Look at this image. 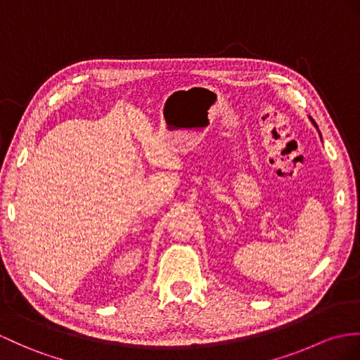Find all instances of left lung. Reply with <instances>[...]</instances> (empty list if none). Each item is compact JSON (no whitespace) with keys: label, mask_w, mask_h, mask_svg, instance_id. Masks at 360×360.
<instances>
[{"label":"left lung","mask_w":360,"mask_h":360,"mask_svg":"<svg viewBox=\"0 0 360 360\" xmlns=\"http://www.w3.org/2000/svg\"><path fill=\"white\" fill-rule=\"evenodd\" d=\"M310 120H311V124L314 125V128H316V129H318V133H319V136H321V131H319V128H318V125H316V122H314V120H313L311 117H310ZM321 139H322V137H321Z\"/></svg>","instance_id":"1"}]
</instances>
